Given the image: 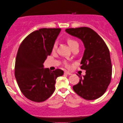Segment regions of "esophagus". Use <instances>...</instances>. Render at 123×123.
Here are the masks:
<instances>
[{"label":"esophagus","mask_w":123,"mask_h":123,"mask_svg":"<svg viewBox=\"0 0 123 123\" xmlns=\"http://www.w3.org/2000/svg\"><path fill=\"white\" fill-rule=\"evenodd\" d=\"M64 73L66 74H68V75H71L72 74V73H70V72H68V71H65Z\"/></svg>","instance_id":"34e87169"}]
</instances>
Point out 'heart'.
Returning <instances> with one entry per match:
<instances>
[{
	"label": "heart",
	"instance_id": "heart-1",
	"mask_svg": "<svg viewBox=\"0 0 123 123\" xmlns=\"http://www.w3.org/2000/svg\"><path fill=\"white\" fill-rule=\"evenodd\" d=\"M67 43H68L69 46L71 48H72L73 47L75 46V45H78V43H77V42L75 41V40H74L72 38H68L67 39ZM56 46H57L56 43H55L53 45V48H52V50H53V51H55V49H56Z\"/></svg>",
	"mask_w": 123,
	"mask_h": 123
}]
</instances>
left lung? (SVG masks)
Here are the masks:
<instances>
[{"label":"left lung","instance_id":"1","mask_svg":"<svg viewBox=\"0 0 123 123\" xmlns=\"http://www.w3.org/2000/svg\"><path fill=\"white\" fill-rule=\"evenodd\" d=\"M69 34L80 38L85 50L80 68L86 70V75L80 77L73 89L77 95L87 100L100 97L110 83L112 65L110 51L103 39L91 28L82 27L67 28Z\"/></svg>","mask_w":123,"mask_h":123}]
</instances>
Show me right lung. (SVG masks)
<instances>
[{"mask_svg":"<svg viewBox=\"0 0 123 123\" xmlns=\"http://www.w3.org/2000/svg\"><path fill=\"white\" fill-rule=\"evenodd\" d=\"M60 28H41L28 35L18 49L15 63V77L20 90L32 101H44L54 92L57 77L63 75L60 69L51 71L43 68Z\"/></svg>","mask_w":123,"mask_h":123,"instance_id":"obj_1","label":"right lung"}]
</instances>
